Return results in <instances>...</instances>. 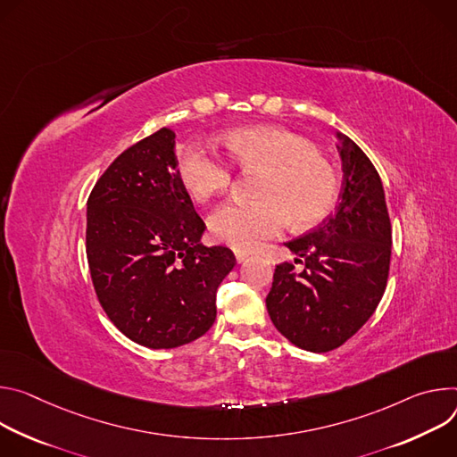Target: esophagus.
Listing matches in <instances>:
<instances>
[{
    "label": "esophagus",
    "instance_id": "34e87169",
    "mask_svg": "<svg viewBox=\"0 0 457 457\" xmlns=\"http://www.w3.org/2000/svg\"><path fill=\"white\" fill-rule=\"evenodd\" d=\"M246 260H248L246 252H236V262H237V263H245Z\"/></svg>",
    "mask_w": 457,
    "mask_h": 457
}]
</instances>
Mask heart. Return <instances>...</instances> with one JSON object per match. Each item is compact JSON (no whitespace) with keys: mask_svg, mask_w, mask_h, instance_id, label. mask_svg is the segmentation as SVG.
Instances as JSON below:
<instances>
[{"mask_svg":"<svg viewBox=\"0 0 457 457\" xmlns=\"http://www.w3.org/2000/svg\"><path fill=\"white\" fill-rule=\"evenodd\" d=\"M228 156L246 172H262L254 203H225L209 218L216 241L252 250L279 236L292 221L309 227L321 221L337 197V174L305 137L272 125L241 127L225 136ZM179 178L195 201L228 188L232 167L211 143L190 145Z\"/></svg>","mask_w":457,"mask_h":457,"instance_id":"obj_1","label":"heart"}]
</instances>
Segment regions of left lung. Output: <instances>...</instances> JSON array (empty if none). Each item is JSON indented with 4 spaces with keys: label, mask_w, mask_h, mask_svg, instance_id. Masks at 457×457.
Listing matches in <instances>:
<instances>
[{
    "label": "left lung",
    "mask_w": 457,
    "mask_h": 457,
    "mask_svg": "<svg viewBox=\"0 0 457 457\" xmlns=\"http://www.w3.org/2000/svg\"><path fill=\"white\" fill-rule=\"evenodd\" d=\"M343 185L334 216L285 243L305 260L276 267L267 311L274 327L295 346L328 352L356 334L383 297L392 227L381 178L365 152L337 132ZM301 262L295 258V263Z\"/></svg>",
    "instance_id": "8db88e82"
}]
</instances>
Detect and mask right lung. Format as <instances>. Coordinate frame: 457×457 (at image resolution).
<instances>
[{"mask_svg":"<svg viewBox=\"0 0 457 457\" xmlns=\"http://www.w3.org/2000/svg\"><path fill=\"white\" fill-rule=\"evenodd\" d=\"M176 134L163 127L111 163L87 201V260L109 320L134 343L176 348L216 320V292L234 269L227 246L201 243L176 160Z\"/></svg>","mask_w":457,"mask_h":457,"instance_id":"1","label":"right lung"}]
</instances>
